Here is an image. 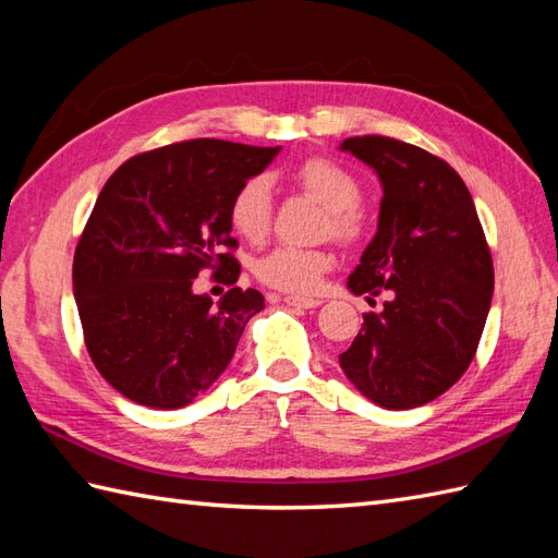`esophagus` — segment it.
<instances>
[{"mask_svg":"<svg viewBox=\"0 0 558 558\" xmlns=\"http://www.w3.org/2000/svg\"><path fill=\"white\" fill-rule=\"evenodd\" d=\"M282 302L290 304V306H300V310H316V306L322 304V300H316V298H298V294H286V298H282Z\"/></svg>","mask_w":558,"mask_h":558,"instance_id":"obj_1","label":"esophagus"}]
</instances>
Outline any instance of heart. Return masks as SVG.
Listing matches in <instances>:
<instances>
[{"instance_id":"b5f03b06","label":"heart","mask_w":558,"mask_h":558,"mask_svg":"<svg viewBox=\"0 0 558 558\" xmlns=\"http://www.w3.org/2000/svg\"><path fill=\"white\" fill-rule=\"evenodd\" d=\"M294 180L312 194L316 201L328 208L330 232L338 240L348 242L360 234L357 206L362 201V184L357 177L342 165L312 158L302 162ZM272 216V192L266 177H252L236 189L230 201V222L244 240L258 242L264 240L270 228ZM330 268V256L326 252L298 246H278L256 260V278L270 288L310 294L318 288L324 272Z\"/></svg>"}]
</instances>
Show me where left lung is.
I'll return each mask as SVG.
<instances>
[{
	"label": "left lung",
	"mask_w": 558,
	"mask_h": 558,
	"mask_svg": "<svg viewBox=\"0 0 558 558\" xmlns=\"http://www.w3.org/2000/svg\"><path fill=\"white\" fill-rule=\"evenodd\" d=\"M381 182L374 240L348 290L388 294L364 314L340 369L386 410L432 402L465 374L487 324L494 266L465 182L441 158L388 136H352L338 146Z\"/></svg>",
	"instance_id": "left-lung-1"
}]
</instances>
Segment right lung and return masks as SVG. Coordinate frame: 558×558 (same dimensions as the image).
Segmentation results:
<instances>
[{"label": "right lung", "instance_id": "add662e5", "mask_svg": "<svg viewBox=\"0 0 558 558\" xmlns=\"http://www.w3.org/2000/svg\"><path fill=\"white\" fill-rule=\"evenodd\" d=\"M278 153L184 141L126 160L102 186L74 254V300L93 364L124 398L177 410L228 369L264 294L232 288L213 304L194 280L208 266L240 278L220 254L236 246L230 201Z\"/></svg>", "mask_w": 558, "mask_h": 558}]
</instances>
